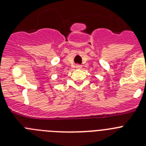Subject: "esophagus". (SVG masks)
I'll return each mask as SVG.
<instances>
[{"label": "esophagus", "mask_w": 146, "mask_h": 146, "mask_svg": "<svg viewBox=\"0 0 146 146\" xmlns=\"http://www.w3.org/2000/svg\"><path fill=\"white\" fill-rule=\"evenodd\" d=\"M76 68H77V69H81V68H82V66L77 64V65H76Z\"/></svg>", "instance_id": "34e87169"}]
</instances>
